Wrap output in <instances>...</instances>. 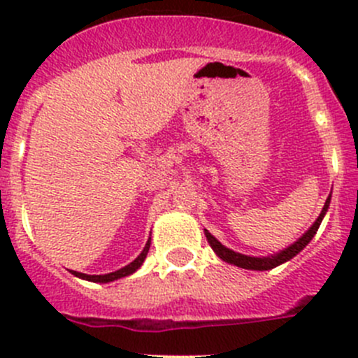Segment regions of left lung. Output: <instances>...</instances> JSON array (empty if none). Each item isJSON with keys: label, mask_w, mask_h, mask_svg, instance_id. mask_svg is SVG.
<instances>
[{"label": "left lung", "mask_w": 358, "mask_h": 358, "mask_svg": "<svg viewBox=\"0 0 358 358\" xmlns=\"http://www.w3.org/2000/svg\"><path fill=\"white\" fill-rule=\"evenodd\" d=\"M329 202H331V196L327 197L326 204H324V208H322V213H320L319 218L315 220V223H313V225L310 227V229L306 230V232L303 234V236L299 237V239L296 241L294 244H291L289 248H286V249H284V251L277 252V255L266 256V258H255V256L241 255V252H236V251H232V249L223 246V244L220 243V241H216L215 237H213L211 234L208 232V230H204V234H206V237H208L209 246L213 248V251H215L216 255H218L220 258L223 259V262L232 263V265L241 266V268H248V270H270V268H275V266L282 265V263L289 262L291 258H294V256L298 255V252L301 251V249L305 248L306 244H308L310 241L313 239V236H315L317 230H319L320 223H322V218H324V215H326L327 208H329Z\"/></svg>", "instance_id": "obj_1"}]
</instances>
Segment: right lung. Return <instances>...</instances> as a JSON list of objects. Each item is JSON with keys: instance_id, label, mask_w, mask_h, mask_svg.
Here are the masks:
<instances>
[{"instance_id": "1", "label": "right lung", "mask_w": 358, "mask_h": 358, "mask_svg": "<svg viewBox=\"0 0 358 358\" xmlns=\"http://www.w3.org/2000/svg\"><path fill=\"white\" fill-rule=\"evenodd\" d=\"M149 248H150V239L147 241V244H145V248H143V251L140 252L138 255V258H135L133 259L131 263H129V265H126V266H122V268H119V270H115V272H110V273H106V275H88V273H81V272H74V270H72V273H74L76 277H79V279H85V280H92V282H100V284H103V282H112V280H117V279H121V277H126V275H131L133 272H136V270L140 268V266H142V263H143V259L147 258V252H149Z\"/></svg>"}]
</instances>
